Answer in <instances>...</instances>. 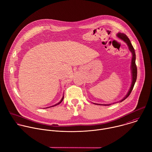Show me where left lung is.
Wrapping results in <instances>:
<instances>
[{
	"label": "left lung",
	"instance_id": "obj_1",
	"mask_svg": "<svg viewBox=\"0 0 152 152\" xmlns=\"http://www.w3.org/2000/svg\"><path fill=\"white\" fill-rule=\"evenodd\" d=\"M117 37L118 38H119L120 39L122 40L123 41H124L128 45V48H129V49L130 51L132 53V60H131V73H132V83H131V87L129 88V91L128 92L127 94L126 95V96L122 99H121V101H119V102H123V101L124 99H125L131 94V91H132V89L134 88V86L135 85V83L136 82V80H137V66H136V64H135V59H136V57H135V49L134 48H133L131 43V41L129 40V38L126 36V34H124V33H118L117 34ZM119 103V102H118ZM95 104H96V105H103V106H110L112 104H96V103H94ZM113 104H115V103H113Z\"/></svg>",
	"mask_w": 152,
	"mask_h": 152
}]
</instances>
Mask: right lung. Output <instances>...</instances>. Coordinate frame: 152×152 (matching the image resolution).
Here are the masks:
<instances>
[{
	"mask_svg": "<svg viewBox=\"0 0 152 152\" xmlns=\"http://www.w3.org/2000/svg\"><path fill=\"white\" fill-rule=\"evenodd\" d=\"M63 99H64V95L63 96V97H62V98H61V99L60 100V102H58V103H57L56 104H55V105H54V106H50V107H46V108H43V109H46V108H49V107H54V106H57V105H58L59 104H60L62 102H63Z\"/></svg>",
	"mask_w": 152,
	"mask_h": 152,
	"instance_id": "add662e5",
	"label": "right lung"
}]
</instances>
